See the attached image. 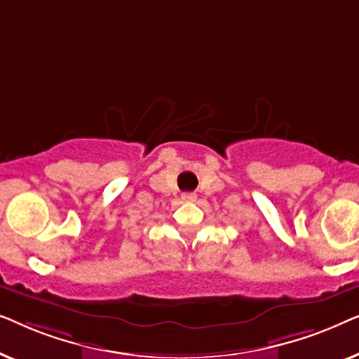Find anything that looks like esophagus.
Wrapping results in <instances>:
<instances>
[{
	"label": "esophagus",
	"instance_id": "esophagus-1",
	"mask_svg": "<svg viewBox=\"0 0 359 359\" xmlns=\"http://www.w3.org/2000/svg\"><path fill=\"white\" fill-rule=\"evenodd\" d=\"M181 199L186 201V203H193V201L198 199V196H196L194 193H184V194H181Z\"/></svg>",
	"mask_w": 359,
	"mask_h": 359
}]
</instances>
